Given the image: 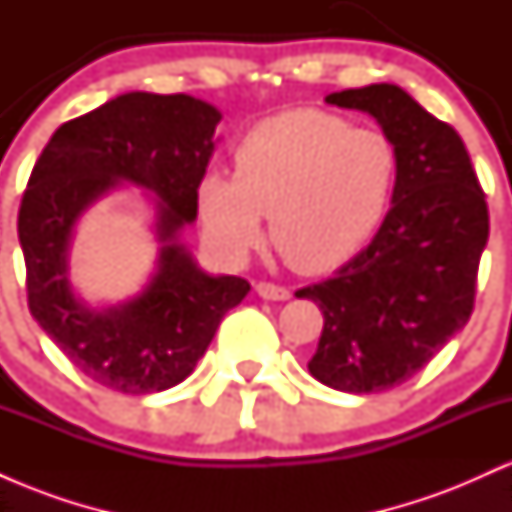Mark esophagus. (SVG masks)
I'll use <instances>...</instances> for the list:
<instances>
[{
  "instance_id": "34e87169",
  "label": "esophagus",
  "mask_w": 512,
  "mask_h": 512,
  "mask_svg": "<svg viewBox=\"0 0 512 512\" xmlns=\"http://www.w3.org/2000/svg\"><path fill=\"white\" fill-rule=\"evenodd\" d=\"M257 296L264 298V301H289L291 298V291L286 289V286H276V284H269V281H260V284L255 286Z\"/></svg>"
}]
</instances>
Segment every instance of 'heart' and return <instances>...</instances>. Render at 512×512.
Masks as SVG:
<instances>
[{
	"mask_svg": "<svg viewBox=\"0 0 512 512\" xmlns=\"http://www.w3.org/2000/svg\"><path fill=\"white\" fill-rule=\"evenodd\" d=\"M397 180L390 137L320 110H286L252 125L236 146V173H207L197 187L204 236L240 262L269 238L298 272H330L366 243Z\"/></svg>",
	"mask_w": 512,
	"mask_h": 512,
	"instance_id": "b5f03b06",
	"label": "heart"
}]
</instances>
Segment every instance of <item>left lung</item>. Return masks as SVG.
<instances>
[{
	"label": "left lung",
	"instance_id": "left-lung-1",
	"mask_svg": "<svg viewBox=\"0 0 512 512\" xmlns=\"http://www.w3.org/2000/svg\"><path fill=\"white\" fill-rule=\"evenodd\" d=\"M325 103L368 113L397 154L392 207L368 248L296 291L325 315L310 375L370 395L407 383L467 325L489 209L460 134L404 88L370 84Z\"/></svg>",
	"mask_w": 512,
	"mask_h": 512
}]
</instances>
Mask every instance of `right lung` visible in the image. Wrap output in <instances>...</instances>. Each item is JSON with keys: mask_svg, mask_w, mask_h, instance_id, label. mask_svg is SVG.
<instances>
[{"mask_svg": "<svg viewBox=\"0 0 512 512\" xmlns=\"http://www.w3.org/2000/svg\"><path fill=\"white\" fill-rule=\"evenodd\" d=\"M219 122V108L187 93L129 91L57 127L35 161L19 209L28 308L93 383L125 395L182 383L248 296V281L207 274L180 240ZM122 184L142 186L155 207L157 269L132 299L93 309L73 291L68 250L80 216Z\"/></svg>", "mask_w": 512, "mask_h": 512, "instance_id": "add662e5", "label": "right lung"}]
</instances>
